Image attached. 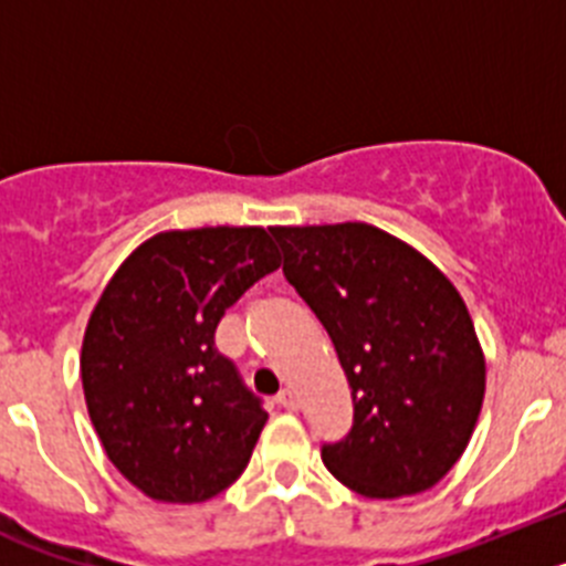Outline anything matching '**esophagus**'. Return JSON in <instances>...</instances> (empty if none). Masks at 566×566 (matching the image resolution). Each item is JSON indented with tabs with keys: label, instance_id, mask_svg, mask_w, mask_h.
Instances as JSON below:
<instances>
[{
	"label": "esophagus",
	"instance_id": "obj_1",
	"mask_svg": "<svg viewBox=\"0 0 566 566\" xmlns=\"http://www.w3.org/2000/svg\"><path fill=\"white\" fill-rule=\"evenodd\" d=\"M277 402L286 408V411H297L300 408V399H297V391H292V388H283V391L277 394Z\"/></svg>",
	"mask_w": 566,
	"mask_h": 566
}]
</instances>
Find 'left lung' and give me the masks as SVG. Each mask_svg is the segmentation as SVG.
<instances>
[{"instance_id":"obj_1","label":"left lung","mask_w":566,"mask_h":566,"mask_svg":"<svg viewBox=\"0 0 566 566\" xmlns=\"http://www.w3.org/2000/svg\"><path fill=\"white\" fill-rule=\"evenodd\" d=\"M272 238L352 385L354 424L323 444L326 468L368 499L433 488L468 448L484 399L464 300L424 254L368 223L272 227Z\"/></svg>"}]
</instances>
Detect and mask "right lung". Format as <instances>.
<instances>
[{"mask_svg":"<svg viewBox=\"0 0 566 566\" xmlns=\"http://www.w3.org/2000/svg\"><path fill=\"white\" fill-rule=\"evenodd\" d=\"M277 266L266 229H175L135 249L98 297L84 399L109 462L144 496L207 502L247 470L269 413L214 348V328Z\"/></svg>","mask_w":566,"mask_h":566,"instance_id":"obj_1","label":"right lung"}]
</instances>
